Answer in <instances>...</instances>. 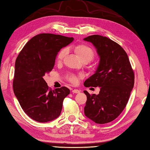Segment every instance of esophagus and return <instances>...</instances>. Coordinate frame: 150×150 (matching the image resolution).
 <instances>
[{
  "label": "esophagus",
  "mask_w": 150,
  "mask_h": 150,
  "mask_svg": "<svg viewBox=\"0 0 150 150\" xmlns=\"http://www.w3.org/2000/svg\"><path fill=\"white\" fill-rule=\"evenodd\" d=\"M80 92H81V91L79 90H77V89H75V90H72V93H80Z\"/></svg>",
  "instance_id": "1"
}]
</instances>
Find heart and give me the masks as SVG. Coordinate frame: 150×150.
<instances>
[{"label": "heart", "instance_id": "obj_1", "mask_svg": "<svg viewBox=\"0 0 150 150\" xmlns=\"http://www.w3.org/2000/svg\"><path fill=\"white\" fill-rule=\"evenodd\" d=\"M75 52L76 55H77L81 60L87 59L89 61H90L93 59L94 57V52L90 46L85 44H79L75 47ZM67 50L66 49H62L59 52L57 55V60L58 62H60L62 59L64 58L66 55ZM69 80L73 83H75L77 81V77L76 76L72 75L69 77Z\"/></svg>", "mask_w": 150, "mask_h": 150}]
</instances>
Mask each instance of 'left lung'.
Returning a JSON list of instances; mask_svg holds the SVG:
<instances>
[{
	"label": "left lung",
	"instance_id": "1",
	"mask_svg": "<svg viewBox=\"0 0 150 150\" xmlns=\"http://www.w3.org/2000/svg\"><path fill=\"white\" fill-rule=\"evenodd\" d=\"M96 49L99 62L95 73L85 81L86 87H100L98 95L87 96L84 114L97 124L111 122L122 113L134 86V73L125 51L112 40L93 35L84 39Z\"/></svg>",
	"mask_w": 150,
	"mask_h": 150
}]
</instances>
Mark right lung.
Here are the masks:
<instances>
[{
  "label": "right lung",
  "mask_w": 150,
  "mask_h": 150,
  "mask_svg": "<svg viewBox=\"0 0 150 150\" xmlns=\"http://www.w3.org/2000/svg\"><path fill=\"white\" fill-rule=\"evenodd\" d=\"M74 39L41 33L24 46L16 59L13 87L22 110L31 119L47 122L59 117L64 98L69 94L63 86L50 90L44 76L53 69L60 49Z\"/></svg>",
  "instance_id": "add662e5"
}]
</instances>
